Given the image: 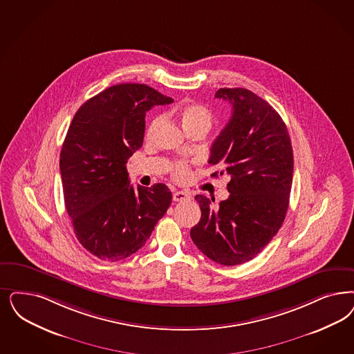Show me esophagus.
Listing matches in <instances>:
<instances>
[{
  "label": "esophagus",
  "mask_w": 354,
  "mask_h": 354,
  "mask_svg": "<svg viewBox=\"0 0 354 354\" xmlns=\"http://www.w3.org/2000/svg\"><path fill=\"white\" fill-rule=\"evenodd\" d=\"M172 200H174L175 203H182V201L191 200V195L187 194V192H183V191H176V192H174V195H172Z\"/></svg>",
  "instance_id": "1"
}]
</instances>
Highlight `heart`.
Returning <instances> with one entry per match:
<instances>
[{
	"mask_svg": "<svg viewBox=\"0 0 354 354\" xmlns=\"http://www.w3.org/2000/svg\"><path fill=\"white\" fill-rule=\"evenodd\" d=\"M167 116L178 119L187 133H191L196 129H204L207 132L213 122V115L210 110L205 106H203L200 103H195V102H188L182 106L171 109L167 112ZM162 122H163L162 116H157L153 122H150V125L147 128V137L154 136V133L158 131L159 127L162 125ZM171 171H172V176L178 182H184L189 176V167L185 162H182V160L175 162L171 167Z\"/></svg>",
	"mask_w": 354,
	"mask_h": 354,
	"instance_id": "1",
	"label": "heart"
}]
</instances>
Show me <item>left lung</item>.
<instances>
[{
    "label": "left lung",
    "mask_w": 354,
    "mask_h": 354,
    "mask_svg": "<svg viewBox=\"0 0 354 354\" xmlns=\"http://www.w3.org/2000/svg\"><path fill=\"white\" fill-rule=\"evenodd\" d=\"M216 97L232 106V118L214 140L209 165L229 175V198L196 195L201 218L191 229L196 247L232 267L257 257L280 230L292 182V147L277 111L247 88H220Z\"/></svg>",
    "instance_id": "8db88e82"
}]
</instances>
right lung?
Wrapping results in <instances>:
<instances>
[{"label":"right lung","mask_w":354,"mask_h":354,"mask_svg":"<svg viewBox=\"0 0 354 354\" xmlns=\"http://www.w3.org/2000/svg\"><path fill=\"white\" fill-rule=\"evenodd\" d=\"M174 100L144 84L111 86L75 112L60 153L64 201L90 254L119 261L147 243L171 205L165 184L129 182L127 160L142 147L145 115Z\"/></svg>","instance_id":"right-lung-1"}]
</instances>
